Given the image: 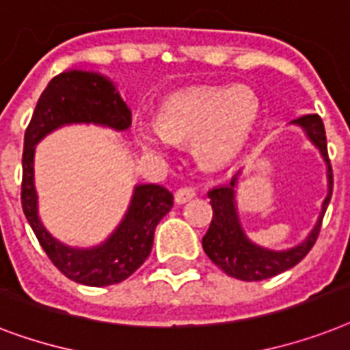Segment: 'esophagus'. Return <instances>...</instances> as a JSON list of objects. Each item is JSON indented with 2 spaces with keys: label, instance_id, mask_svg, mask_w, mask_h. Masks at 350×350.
Here are the masks:
<instances>
[{
  "label": "esophagus",
  "instance_id": "esophagus-1",
  "mask_svg": "<svg viewBox=\"0 0 350 350\" xmlns=\"http://www.w3.org/2000/svg\"><path fill=\"white\" fill-rule=\"evenodd\" d=\"M193 197H195V189L188 188V186L175 191V202H177V204H186L188 200H191Z\"/></svg>",
  "mask_w": 350,
  "mask_h": 350
}]
</instances>
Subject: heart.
Instances as JSON below:
<instances>
[{"label":"heart","instance_id":"obj_1","mask_svg":"<svg viewBox=\"0 0 350 350\" xmlns=\"http://www.w3.org/2000/svg\"><path fill=\"white\" fill-rule=\"evenodd\" d=\"M260 117V100L247 86H197L162 103L157 126L137 128V141L153 152L193 141L204 166L233 162L251 141Z\"/></svg>","mask_w":350,"mask_h":350}]
</instances>
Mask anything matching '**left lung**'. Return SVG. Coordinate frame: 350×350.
Listing matches in <instances>:
<instances>
[{"instance_id": "1", "label": "left lung", "mask_w": 350, "mask_h": 350, "mask_svg": "<svg viewBox=\"0 0 350 350\" xmlns=\"http://www.w3.org/2000/svg\"><path fill=\"white\" fill-rule=\"evenodd\" d=\"M291 124L300 126L307 139L312 142V146L320 152L321 159L327 164V197L321 204V211L314 228L309 231L306 239L300 244L289 250L275 251L264 245L254 244L253 240L245 234L242 222H240L239 209H237V184H239V172L231 178V183L217 186L208 191L209 204L213 208V219L209 224L208 233L204 234L202 247L209 260L215 265H219L226 275L239 278L244 282H258L271 278L284 273V271L295 267L300 260H304L311 247L317 242L320 234L321 220L327 211V206L332 197V167L329 155H327V137L325 128L320 116L309 113V116L298 117Z\"/></svg>"}]
</instances>
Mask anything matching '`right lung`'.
I'll list each match as a JSON object with an SVG mask.
<instances>
[{
	"instance_id": "1",
	"label": "right lung",
	"mask_w": 350,
	"mask_h": 350,
	"mask_svg": "<svg viewBox=\"0 0 350 350\" xmlns=\"http://www.w3.org/2000/svg\"><path fill=\"white\" fill-rule=\"evenodd\" d=\"M66 124H99L122 131L130 128L131 111L105 75L88 70H68L55 75L39 97L25 131L23 213L52 264L70 280L92 287L119 284L150 256L155 228L172 209L173 195L159 184H137L128 211L105 242L94 247H70L59 242L39 219L33 153L43 137Z\"/></svg>"
}]
</instances>
